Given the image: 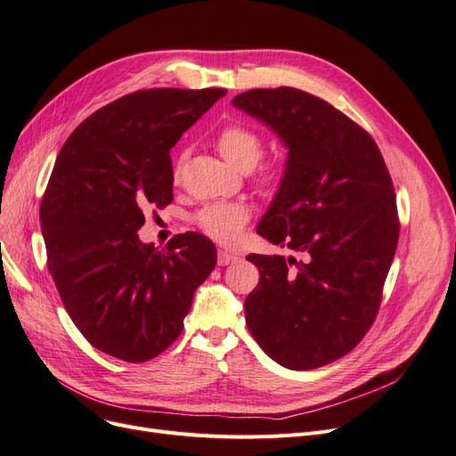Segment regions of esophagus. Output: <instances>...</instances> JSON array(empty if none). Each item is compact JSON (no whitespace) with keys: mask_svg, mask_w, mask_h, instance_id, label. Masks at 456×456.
Masks as SVG:
<instances>
[{"mask_svg":"<svg viewBox=\"0 0 456 456\" xmlns=\"http://www.w3.org/2000/svg\"><path fill=\"white\" fill-rule=\"evenodd\" d=\"M235 260H238V256H235V254L226 252V250H223V248H218V252H216V262H218V265H228V264H233Z\"/></svg>","mask_w":456,"mask_h":456,"instance_id":"34e87169","label":"esophagus"}]
</instances>
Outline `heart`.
I'll return each instance as SVG.
<instances>
[{
	"instance_id": "obj_1",
	"label": "heart",
	"mask_w": 456,
	"mask_h": 456,
	"mask_svg": "<svg viewBox=\"0 0 456 456\" xmlns=\"http://www.w3.org/2000/svg\"><path fill=\"white\" fill-rule=\"evenodd\" d=\"M215 145L218 153H221L233 168L243 172L256 167L264 153V142L260 134L241 123L224 126V129L218 133ZM185 162L187 153H181L174 165L175 179H179L181 172H183ZM256 181L265 191H275L282 181V168L279 165H265L260 168ZM248 221L250 208L243 202H213L204 206L194 215V223L202 228L209 238L223 243H230L238 238Z\"/></svg>"
}]
</instances>
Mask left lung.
Wrapping results in <instances>:
<instances>
[{"instance_id":"1","label":"left lung","mask_w":456,"mask_h":456,"mask_svg":"<svg viewBox=\"0 0 456 456\" xmlns=\"http://www.w3.org/2000/svg\"><path fill=\"white\" fill-rule=\"evenodd\" d=\"M232 104L288 148L258 233L301 254H248L260 269L245 299L248 331L286 369L323 367L352 352L378 314L398 243L391 175L372 136L306 91L250 89Z\"/></svg>"}]
</instances>
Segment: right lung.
Instances as JSON below:
<instances>
[{"instance_id":"obj_1","label":"right lung","mask_w":456,"mask_h":456,"mask_svg":"<svg viewBox=\"0 0 456 456\" xmlns=\"http://www.w3.org/2000/svg\"><path fill=\"white\" fill-rule=\"evenodd\" d=\"M224 95L136 91L80 123L56 159L41 202L48 269L70 320L108 355L143 362L165 352L216 264L202 233L157 248L136 232L145 209L172 202L170 150Z\"/></svg>"}]
</instances>
